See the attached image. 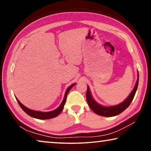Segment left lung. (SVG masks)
Listing matches in <instances>:
<instances>
[{"instance_id": "left-lung-1", "label": "left lung", "mask_w": 151, "mask_h": 151, "mask_svg": "<svg viewBox=\"0 0 151 151\" xmlns=\"http://www.w3.org/2000/svg\"><path fill=\"white\" fill-rule=\"evenodd\" d=\"M138 85H139V73H138V78L137 83L135 84L133 90L131 92V93L130 94V95L128 96L127 99H125L122 103L117 104V105L112 106H104L101 105V104H99V103H97L94 100L93 96H92L90 89H89L88 86H87V91H86V101H87L88 106H90L92 111L94 112H95L96 114H99V115L103 116H116L123 112L125 109L129 107L130 104L131 103V102L133 100L135 93H136V91L137 90Z\"/></svg>"}]
</instances>
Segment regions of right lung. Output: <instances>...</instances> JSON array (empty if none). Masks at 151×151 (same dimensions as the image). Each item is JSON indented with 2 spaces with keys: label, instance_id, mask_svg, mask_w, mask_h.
I'll return each instance as SVG.
<instances>
[{
  "label": "right lung",
  "instance_id": "add662e5",
  "mask_svg": "<svg viewBox=\"0 0 151 151\" xmlns=\"http://www.w3.org/2000/svg\"><path fill=\"white\" fill-rule=\"evenodd\" d=\"M76 85V83H74L73 85H71L68 87V88L66 89V91L65 92V96H64V99L62 102V103L60 104V105L58 107L57 109H56L54 111H49V112H40V111H33V110H31L30 109H28L27 107L24 106L19 101V99L17 98V101L18 102V103L19 104L20 106L21 107V109L23 110V111L26 112V113L30 116L33 117V118L35 119H41V120H44V119H52L55 118V117L57 116L58 114H59L64 109V106H65V104L66 103V96H67V94L68 93V92L70 91V90L74 86Z\"/></svg>",
  "mask_w": 151,
  "mask_h": 151
}]
</instances>
